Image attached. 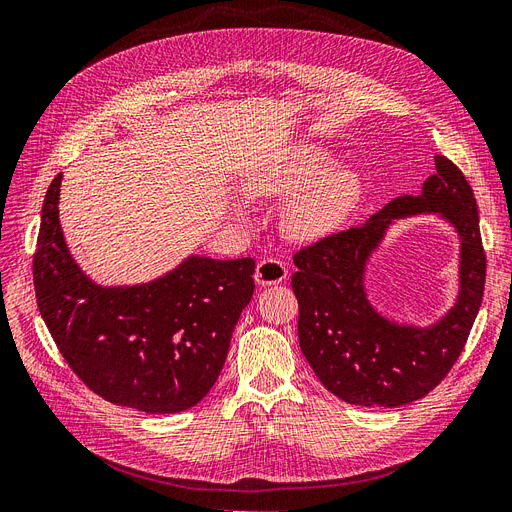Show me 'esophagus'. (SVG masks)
<instances>
[{
	"label": "esophagus",
	"mask_w": 512,
	"mask_h": 512,
	"mask_svg": "<svg viewBox=\"0 0 512 512\" xmlns=\"http://www.w3.org/2000/svg\"><path fill=\"white\" fill-rule=\"evenodd\" d=\"M254 277L258 285H277L288 277V269H285L283 260L279 258H264L258 262Z\"/></svg>",
	"instance_id": "obj_1"
}]
</instances>
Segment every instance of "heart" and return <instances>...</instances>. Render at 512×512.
Wrapping results in <instances>:
<instances>
[{
    "label": "heart",
    "mask_w": 512,
    "mask_h": 512,
    "mask_svg": "<svg viewBox=\"0 0 512 512\" xmlns=\"http://www.w3.org/2000/svg\"><path fill=\"white\" fill-rule=\"evenodd\" d=\"M334 157L315 145H300L256 180V191L294 197L285 229L298 239L334 233L361 199V178L351 168H332Z\"/></svg>",
    "instance_id": "1"
}]
</instances>
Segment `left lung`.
<instances>
[{"instance_id": "left-lung-1", "label": "left lung", "mask_w": 512, "mask_h": 512, "mask_svg": "<svg viewBox=\"0 0 512 512\" xmlns=\"http://www.w3.org/2000/svg\"><path fill=\"white\" fill-rule=\"evenodd\" d=\"M435 168L420 195L397 197L363 224L294 254L300 349L321 384L346 403L399 407L422 399L452 370L473 330L487 269L477 201L454 161L437 155ZM422 211H439L463 239L459 302L426 331L384 320L362 290L366 256L390 220Z\"/></svg>"}]
</instances>
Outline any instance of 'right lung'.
I'll use <instances>...</instances> for the list:
<instances>
[{
  "label": "right lung",
  "instance_id": "1",
  "mask_svg": "<svg viewBox=\"0 0 512 512\" xmlns=\"http://www.w3.org/2000/svg\"><path fill=\"white\" fill-rule=\"evenodd\" d=\"M63 174L48 187L33 254L39 313L77 378L115 405L176 414L210 393L241 311L254 258L191 256L157 281L100 288L73 262L58 220Z\"/></svg>",
  "mask_w": 512,
  "mask_h": 512
}]
</instances>
